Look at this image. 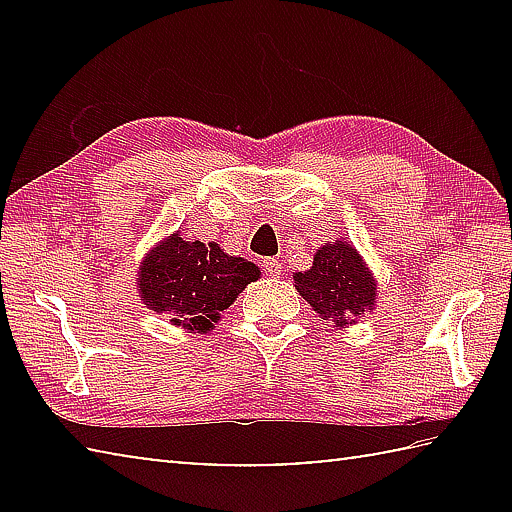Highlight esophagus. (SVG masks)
<instances>
[{"mask_svg": "<svg viewBox=\"0 0 512 512\" xmlns=\"http://www.w3.org/2000/svg\"><path fill=\"white\" fill-rule=\"evenodd\" d=\"M262 266H264V271H266L268 275H273V277L280 275V268H282V266H280V262H277V259L268 257V259H264Z\"/></svg>", "mask_w": 512, "mask_h": 512, "instance_id": "esophagus-1", "label": "esophagus"}]
</instances>
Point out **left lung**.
<instances>
[{
    "label": "left lung",
    "mask_w": 512,
    "mask_h": 512,
    "mask_svg": "<svg viewBox=\"0 0 512 512\" xmlns=\"http://www.w3.org/2000/svg\"><path fill=\"white\" fill-rule=\"evenodd\" d=\"M296 289L323 320L352 325L363 311L375 309L377 282L350 241H329L314 255V266L293 275Z\"/></svg>",
    "instance_id": "left-lung-1"
}]
</instances>
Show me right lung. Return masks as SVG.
<instances>
[{
  "mask_svg": "<svg viewBox=\"0 0 512 512\" xmlns=\"http://www.w3.org/2000/svg\"><path fill=\"white\" fill-rule=\"evenodd\" d=\"M257 277L259 268L248 259L223 253L214 241H185L173 232L142 259L137 291L146 307L173 325L205 334Z\"/></svg>",
  "mask_w": 512,
  "mask_h": 512,
  "instance_id": "right-lung-1",
  "label": "right lung"
}]
</instances>
